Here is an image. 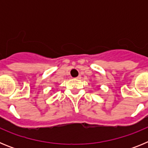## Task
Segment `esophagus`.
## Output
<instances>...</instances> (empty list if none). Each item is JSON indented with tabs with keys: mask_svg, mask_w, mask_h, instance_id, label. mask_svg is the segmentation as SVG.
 Returning <instances> with one entry per match:
<instances>
[{
	"mask_svg": "<svg viewBox=\"0 0 148 148\" xmlns=\"http://www.w3.org/2000/svg\"><path fill=\"white\" fill-rule=\"evenodd\" d=\"M75 78H76V79H81V78H82V76H81V75H78V76H77Z\"/></svg>",
	"mask_w": 148,
	"mask_h": 148,
	"instance_id": "34e87169",
	"label": "esophagus"
}]
</instances>
